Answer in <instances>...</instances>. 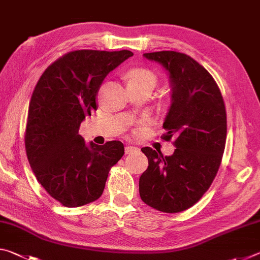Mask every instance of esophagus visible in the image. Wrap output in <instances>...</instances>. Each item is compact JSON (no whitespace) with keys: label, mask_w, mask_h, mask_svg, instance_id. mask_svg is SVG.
Masks as SVG:
<instances>
[{"label":"esophagus","mask_w":260,"mask_h":260,"mask_svg":"<svg viewBox=\"0 0 260 260\" xmlns=\"http://www.w3.org/2000/svg\"><path fill=\"white\" fill-rule=\"evenodd\" d=\"M136 150H139V148L133 147V146H127V147L125 148V153H126V155H128V153L135 152Z\"/></svg>","instance_id":"34e87169"}]
</instances>
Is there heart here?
Returning a JSON list of instances; mask_svg holds the SVG:
<instances>
[{
    "label": "heart",
    "mask_w": 260,
    "mask_h": 260,
    "mask_svg": "<svg viewBox=\"0 0 260 260\" xmlns=\"http://www.w3.org/2000/svg\"><path fill=\"white\" fill-rule=\"evenodd\" d=\"M127 85H148L155 87L157 83V74L150 69L134 68L126 74Z\"/></svg>",
    "instance_id": "heart-1"
}]
</instances>
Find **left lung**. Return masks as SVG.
<instances>
[{
    "label": "left lung",
    "instance_id": "left-lung-1",
    "mask_svg": "<svg viewBox=\"0 0 260 260\" xmlns=\"http://www.w3.org/2000/svg\"><path fill=\"white\" fill-rule=\"evenodd\" d=\"M144 57L170 73L172 104L160 138L173 140L175 150L162 156L141 149L149 165L140 178V196L153 209L178 213L197 203L217 175L226 144V107L213 77L190 56L165 50Z\"/></svg>",
    "mask_w": 260,
    "mask_h": 260
}]
</instances>
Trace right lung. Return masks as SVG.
I'll use <instances>...</instances> for the list:
<instances>
[{
	"instance_id": "obj_1",
	"label": "right lung",
	"mask_w": 260,
	"mask_h": 260,
	"mask_svg": "<svg viewBox=\"0 0 260 260\" xmlns=\"http://www.w3.org/2000/svg\"><path fill=\"white\" fill-rule=\"evenodd\" d=\"M131 56L129 50L70 51L45 70L34 88L26 155L38 181L67 208L99 200L109 171L124 156L120 141L86 146L79 127L98 109L96 95L104 78Z\"/></svg>"
}]
</instances>
